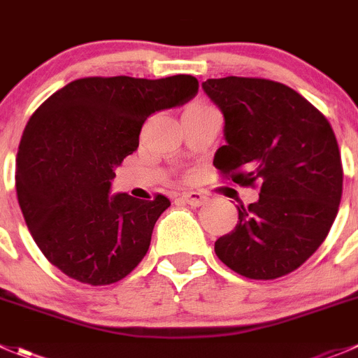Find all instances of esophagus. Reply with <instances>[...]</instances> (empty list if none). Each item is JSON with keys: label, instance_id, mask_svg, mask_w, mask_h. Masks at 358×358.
I'll use <instances>...</instances> for the list:
<instances>
[{"label": "esophagus", "instance_id": "34e87169", "mask_svg": "<svg viewBox=\"0 0 358 358\" xmlns=\"http://www.w3.org/2000/svg\"><path fill=\"white\" fill-rule=\"evenodd\" d=\"M182 199L185 201L187 204H190V206L199 208V206H203V204H206L208 197L201 192H185V194H182Z\"/></svg>", "mask_w": 358, "mask_h": 358}]
</instances>
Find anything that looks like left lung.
Returning <instances> with one entry per match:
<instances>
[{
  "instance_id": "1",
  "label": "left lung",
  "mask_w": 358,
  "mask_h": 358,
  "mask_svg": "<svg viewBox=\"0 0 358 358\" xmlns=\"http://www.w3.org/2000/svg\"><path fill=\"white\" fill-rule=\"evenodd\" d=\"M224 113L227 143L215 154L222 178L259 189L238 206L234 231L215 241L218 259L250 280L296 271L325 241L343 194L341 152L331 124L299 92L267 78L203 82Z\"/></svg>"
}]
</instances>
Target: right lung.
I'll use <instances>...</instances> for the list:
<instances>
[{"instance_id": "obj_1", "label": "right lung", "mask_w": 358, "mask_h": 358, "mask_svg": "<svg viewBox=\"0 0 358 358\" xmlns=\"http://www.w3.org/2000/svg\"><path fill=\"white\" fill-rule=\"evenodd\" d=\"M192 75L87 76L45 99L24 129L15 189L48 262L87 285H112L143 260L169 199L110 196L117 166L140 145L152 113L197 94Z\"/></svg>"}]
</instances>
